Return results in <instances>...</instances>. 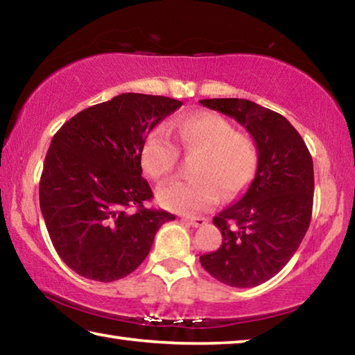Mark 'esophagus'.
I'll return each mask as SVG.
<instances>
[{"label":"esophagus","instance_id":"1","mask_svg":"<svg viewBox=\"0 0 355 355\" xmlns=\"http://www.w3.org/2000/svg\"><path fill=\"white\" fill-rule=\"evenodd\" d=\"M182 220L191 227H202L203 224H207L205 218H183Z\"/></svg>","mask_w":355,"mask_h":355}]
</instances>
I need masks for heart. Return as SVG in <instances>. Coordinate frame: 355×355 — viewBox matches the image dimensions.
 <instances>
[{"mask_svg":"<svg viewBox=\"0 0 355 355\" xmlns=\"http://www.w3.org/2000/svg\"><path fill=\"white\" fill-rule=\"evenodd\" d=\"M177 139L184 153H194L189 172L194 177L178 180L158 192L161 205L171 211L196 214L238 196L254 180L258 169L257 142L235 131L219 114L194 112L177 120ZM142 167L156 182H163L177 166L178 152L169 131L155 127L146 136L141 152Z\"/></svg>","mask_w":355,"mask_h":355,"instance_id":"heart-1","label":"heart"}]
</instances>
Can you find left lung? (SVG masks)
Instances as JSON below:
<instances>
[{
	"mask_svg": "<svg viewBox=\"0 0 355 355\" xmlns=\"http://www.w3.org/2000/svg\"><path fill=\"white\" fill-rule=\"evenodd\" d=\"M200 103L245 127L260 153L248 192L214 216L220 248L202 255L200 263L222 284L257 286L284 269L309 230L313 159L296 128L279 112L244 98H205Z\"/></svg>",
	"mask_w": 355,
	"mask_h": 355,
	"instance_id": "1",
	"label": "left lung"
}]
</instances>
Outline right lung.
<instances>
[{
  "instance_id": "add662e5",
  "label": "right lung",
  "mask_w": 355,
  "mask_h": 355,
  "mask_svg": "<svg viewBox=\"0 0 355 355\" xmlns=\"http://www.w3.org/2000/svg\"><path fill=\"white\" fill-rule=\"evenodd\" d=\"M183 103L120 94L83 110L53 136L39 184L40 211L58 255L83 277L114 282L146 260L158 228L175 216L147 208L141 177L146 136Z\"/></svg>"
}]
</instances>
